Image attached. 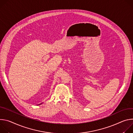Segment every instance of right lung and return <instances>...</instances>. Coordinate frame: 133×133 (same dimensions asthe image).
Instances as JSON below:
<instances>
[{"instance_id": "add662e5", "label": "right lung", "mask_w": 133, "mask_h": 133, "mask_svg": "<svg viewBox=\"0 0 133 133\" xmlns=\"http://www.w3.org/2000/svg\"><path fill=\"white\" fill-rule=\"evenodd\" d=\"M39 105H40V104H39Z\"/></svg>"}]
</instances>
